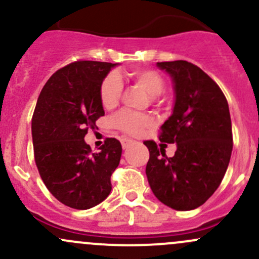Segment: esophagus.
I'll list each match as a JSON object with an SVG mask.
<instances>
[{
    "mask_svg": "<svg viewBox=\"0 0 259 259\" xmlns=\"http://www.w3.org/2000/svg\"><path fill=\"white\" fill-rule=\"evenodd\" d=\"M133 143H134V141L130 140V139H126V138H123V139H121V146H123V149H124V150H125V149H127V147H129L130 145H132Z\"/></svg>",
    "mask_w": 259,
    "mask_h": 259,
    "instance_id": "1",
    "label": "esophagus"
}]
</instances>
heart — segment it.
Here are the masks:
<instances>
[{
  "instance_id": "obj_1",
  "label": "heart",
  "mask_w": 259,
  "mask_h": 259,
  "mask_svg": "<svg viewBox=\"0 0 259 259\" xmlns=\"http://www.w3.org/2000/svg\"><path fill=\"white\" fill-rule=\"evenodd\" d=\"M132 77L150 97H156L163 91L164 81L160 73L152 70H135L132 72ZM121 79L118 73L112 72L103 79L99 91L101 103L104 108H112L118 103L121 95ZM113 123L118 129L123 130L130 135H139L151 126L152 119L146 114L121 110L114 116Z\"/></svg>"
}]
</instances>
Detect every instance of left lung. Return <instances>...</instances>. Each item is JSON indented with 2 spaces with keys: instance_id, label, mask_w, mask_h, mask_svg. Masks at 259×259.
I'll list each match as a JSON object with an SVG mask.
<instances>
[{
  "instance_id": "1",
  "label": "left lung",
  "mask_w": 259,
  "mask_h": 259,
  "mask_svg": "<svg viewBox=\"0 0 259 259\" xmlns=\"http://www.w3.org/2000/svg\"><path fill=\"white\" fill-rule=\"evenodd\" d=\"M172 79L175 104L160 140L176 144L167 157L153 141L146 176L155 197L180 211L203 205L220 186L232 151L229 104L220 87L188 61L157 62Z\"/></svg>"
}]
</instances>
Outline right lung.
<instances>
[{
	"label": "right lung",
	"instance_id": "1",
	"mask_svg": "<svg viewBox=\"0 0 259 259\" xmlns=\"http://www.w3.org/2000/svg\"><path fill=\"white\" fill-rule=\"evenodd\" d=\"M116 65L72 62L48 79L36 102L32 119L36 167L51 194L70 208H93L112 190L120 143L107 139L98 152H92L84 136L104 115L99 91Z\"/></svg>",
	"mask_w": 259,
	"mask_h": 259
}]
</instances>
